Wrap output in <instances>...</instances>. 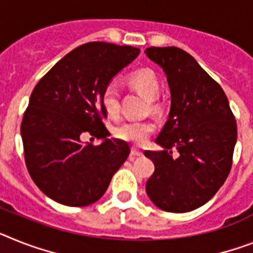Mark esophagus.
<instances>
[{"mask_svg":"<svg viewBox=\"0 0 253 253\" xmlns=\"http://www.w3.org/2000/svg\"><path fill=\"white\" fill-rule=\"evenodd\" d=\"M131 156L141 157V156H143V152H141L139 148H136V146H132V148H131Z\"/></svg>","mask_w":253,"mask_h":253,"instance_id":"34e87169","label":"esophagus"}]
</instances>
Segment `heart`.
Instances as JSON below:
<instances>
[{
  "label": "heart",
  "instance_id": "1",
  "mask_svg": "<svg viewBox=\"0 0 253 253\" xmlns=\"http://www.w3.org/2000/svg\"><path fill=\"white\" fill-rule=\"evenodd\" d=\"M128 84L150 101L149 107L152 112H157L159 109L158 104L154 100L161 94V82L154 72L148 71V69L135 72L128 77ZM101 101H103L104 109L110 117H117L120 114L121 97L120 91L116 86L109 84L105 87ZM154 130H156V126L152 121L128 120L117 125L113 128V135L114 137L123 140L126 143L141 145L154 132Z\"/></svg>",
  "mask_w": 253,
  "mask_h": 253
}]
</instances>
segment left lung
Wrapping results in <instances>:
<instances>
[{
  "label": "left lung",
  "mask_w": 253,
  "mask_h": 253,
  "mask_svg": "<svg viewBox=\"0 0 253 253\" xmlns=\"http://www.w3.org/2000/svg\"><path fill=\"white\" fill-rule=\"evenodd\" d=\"M145 54L162 68L171 91L169 120L156 139L163 150H145L156 166L146 194L163 211H193L209 202L230 172L235 118L220 84L186 51L148 47Z\"/></svg>",
  "instance_id": "obj_1"
}]
</instances>
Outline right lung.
<instances>
[{
	"instance_id": "obj_1",
	"label": "right lung",
	"mask_w": 253,
	"mask_h": 253,
	"mask_svg": "<svg viewBox=\"0 0 253 253\" xmlns=\"http://www.w3.org/2000/svg\"><path fill=\"white\" fill-rule=\"evenodd\" d=\"M139 54L131 46L88 42L65 55L36 84L20 127L25 165L36 185L55 202L84 207L99 201L130 154L126 141L108 139L101 96ZM84 133L103 143L84 144Z\"/></svg>"
}]
</instances>
